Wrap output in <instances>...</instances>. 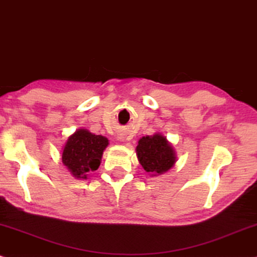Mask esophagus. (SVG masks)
<instances>
[{
  "instance_id": "34e87169",
  "label": "esophagus",
  "mask_w": 257,
  "mask_h": 257,
  "mask_svg": "<svg viewBox=\"0 0 257 257\" xmlns=\"http://www.w3.org/2000/svg\"><path fill=\"white\" fill-rule=\"evenodd\" d=\"M119 139H120V140H124V138H123V137H119Z\"/></svg>"
}]
</instances>
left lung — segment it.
Masks as SVG:
<instances>
[{
	"instance_id": "obj_1",
	"label": "left lung",
	"mask_w": 257,
	"mask_h": 257,
	"mask_svg": "<svg viewBox=\"0 0 257 257\" xmlns=\"http://www.w3.org/2000/svg\"><path fill=\"white\" fill-rule=\"evenodd\" d=\"M137 156L145 171L152 176L169 171L176 163L174 148L162 134L140 139L137 146Z\"/></svg>"
}]
</instances>
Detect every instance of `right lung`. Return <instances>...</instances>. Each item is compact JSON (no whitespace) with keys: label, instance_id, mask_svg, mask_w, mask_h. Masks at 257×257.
Masks as SVG:
<instances>
[{"label":"right lung","instance_id":"right-lung-1","mask_svg":"<svg viewBox=\"0 0 257 257\" xmlns=\"http://www.w3.org/2000/svg\"><path fill=\"white\" fill-rule=\"evenodd\" d=\"M109 140L79 129L68 138L62 153V163L76 178H87V172L95 171L101 162Z\"/></svg>","mask_w":257,"mask_h":257}]
</instances>
